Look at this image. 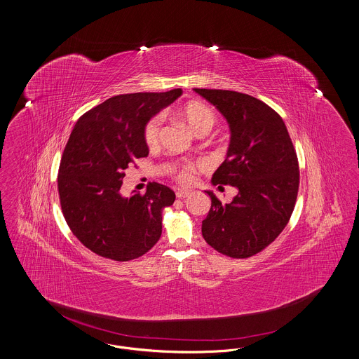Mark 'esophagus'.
Returning <instances> with one entry per match:
<instances>
[{
	"label": "esophagus",
	"instance_id": "1",
	"mask_svg": "<svg viewBox=\"0 0 359 359\" xmlns=\"http://www.w3.org/2000/svg\"><path fill=\"white\" fill-rule=\"evenodd\" d=\"M189 195V191L188 189H177L176 191V198L177 199H184Z\"/></svg>",
	"mask_w": 359,
	"mask_h": 359
}]
</instances>
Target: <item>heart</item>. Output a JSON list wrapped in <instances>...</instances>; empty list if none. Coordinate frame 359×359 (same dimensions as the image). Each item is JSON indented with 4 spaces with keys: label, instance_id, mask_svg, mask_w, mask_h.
I'll return each instance as SVG.
<instances>
[{
    "label": "heart",
    "instance_id": "1",
    "mask_svg": "<svg viewBox=\"0 0 359 359\" xmlns=\"http://www.w3.org/2000/svg\"><path fill=\"white\" fill-rule=\"evenodd\" d=\"M179 116L182 120L187 122L188 126L196 136H205L211 132L214 125L217 123V114L215 111L205 102L201 101H191L186 103L180 110ZM165 116L164 113H156L151 118H148L142 128V138L144 142L149 147L154 148L160 144L163 136ZM202 167L201 163L184 160L177 163L171 170V176L182 184L192 183L195 179V173Z\"/></svg>",
    "mask_w": 359,
    "mask_h": 359
}]
</instances>
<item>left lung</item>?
<instances>
[{"instance_id":"1","label":"left lung","mask_w":359,"mask_h":359,"mask_svg":"<svg viewBox=\"0 0 359 359\" xmlns=\"http://www.w3.org/2000/svg\"><path fill=\"white\" fill-rule=\"evenodd\" d=\"M229 121L231 141L212 184L238 188L223 205L210 191L211 208L202 222L205 242L223 256L249 258L269 246L285 229L299 191V161L280 114L252 95L194 88Z\"/></svg>"}]
</instances>
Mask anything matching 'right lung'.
<instances>
[{"label": "right lung", "mask_w": 359, "mask_h": 359, "mask_svg": "<svg viewBox=\"0 0 359 359\" xmlns=\"http://www.w3.org/2000/svg\"><path fill=\"white\" fill-rule=\"evenodd\" d=\"M182 88L121 94L90 109L75 123L60 158L57 189L63 217L87 249L114 261L149 252L161 236V212L171 188L149 183L144 195L120 194L125 171L149 151L142 128Z\"/></svg>", "instance_id": "right-lung-1"}]
</instances>
